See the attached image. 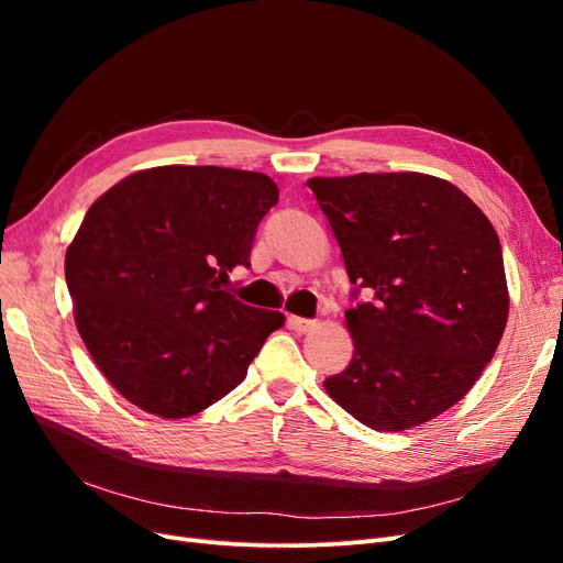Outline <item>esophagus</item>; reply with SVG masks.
<instances>
[{"label":"esophagus","mask_w":563,"mask_h":563,"mask_svg":"<svg viewBox=\"0 0 563 563\" xmlns=\"http://www.w3.org/2000/svg\"><path fill=\"white\" fill-rule=\"evenodd\" d=\"M288 327H291L298 333H308L314 327V319H305V317L291 314V317H288Z\"/></svg>","instance_id":"34e87169"}]
</instances>
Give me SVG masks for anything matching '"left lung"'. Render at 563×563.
I'll return each instance as SVG.
<instances>
[{
  "mask_svg": "<svg viewBox=\"0 0 563 563\" xmlns=\"http://www.w3.org/2000/svg\"><path fill=\"white\" fill-rule=\"evenodd\" d=\"M352 298L350 366L323 380L366 428L401 432L463 399L507 323L500 240L482 209L428 174L310 178Z\"/></svg>",
  "mask_w": 563,
  "mask_h": 563,
  "instance_id": "left-lung-1",
  "label": "left lung"
}]
</instances>
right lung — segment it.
<instances>
[{
  "instance_id": "obj_1",
  "label": "right lung",
  "mask_w": 563,
  "mask_h": 563,
  "mask_svg": "<svg viewBox=\"0 0 563 563\" xmlns=\"http://www.w3.org/2000/svg\"><path fill=\"white\" fill-rule=\"evenodd\" d=\"M279 201L269 176L220 166H157L93 201L65 253L84 345L110 385L159 418L223 399L284 314L228 294L251 265L263 216Z\"/></svg>"
}]
</instances>
